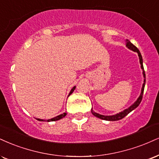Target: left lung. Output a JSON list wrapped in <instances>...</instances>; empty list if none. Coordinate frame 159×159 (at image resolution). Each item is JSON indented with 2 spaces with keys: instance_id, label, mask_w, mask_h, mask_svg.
Instances as JSON below:
<instances>
[{
  "instance_id": "obj_1",
  "label": "left lung",
  "mask_w": 159,
  "mask_h": 159,
  "mask_svg": "<svg viewBox=\"0 0 159 159\" xmlns=\"http://www.w3.org/2000/svg\"><path fill=\"white\" fill-rule=\"evenodd\" d=\"M126 46H127V47L128 49H131V50L134 51V52H136L138 53V55H139V61H140V64H141V67L142 69L143 70V75H144V84H143V86H142V88H141V93L140 94V96L137 99V101H135L133 104H132L130 107H129V108L126 109V110H124V111H122V112H119V113H117L116 115H113V116H103V115H100L98 113H97V112H95L93 110V108L91 109V112L93 113V116H95V117H98L99 118H101V119H103V120H106V121H118V120H121L122 118L125 117L127 115H128L129 113V112H132L133 110H135V108L138 107H139V105L140 104L141 100H142V97H143V93H144V86H145V81H146V80H145V72H144V66H143V59H142V56H141V52H139V49L137 48L136 47H135V45H133V43H131L130 41H129V40H126Z\"/></svg>"
}]
</instances>
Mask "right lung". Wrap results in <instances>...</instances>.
I'll list each match as a JSON object with an SVG mask.
<instances>
[{"mask_svg":"<svg viewBox=\"0 0 159 159\" xmlns=\"http://www.w3.org/2000/svg\"><path fill=\"white\" fill-rule=\"evenodd\" d=\"M75 87H74L72 88V89H71V91H70V94H69L68 96H70V95H71L72 93H73V91L75 90ZM66 112H64V113H63V114L59 115V116H56V117L51 118V119H48V120H47V121L49 122V121H58V120H60V119H61V118H63L64 117H65V116H66ZM37 120H38V121H45V120L40 119V118H37Z\"/></svg>","mask_w":159,"mask_h":159,"instance_id":"obj_1","label":"right lung"}]
</instances>
